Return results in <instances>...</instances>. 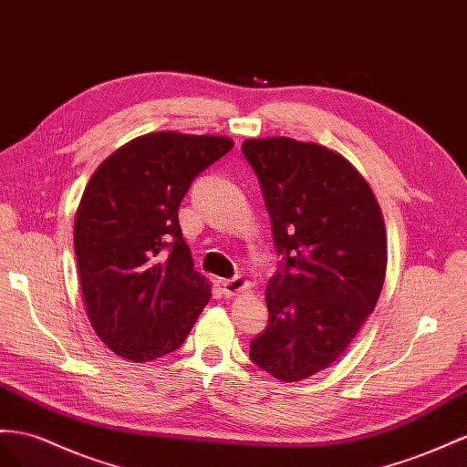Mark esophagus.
Returning a JSON list of instances; mask_svg holds the SVG:
<instances>
[{
  "instance_id": "1",
  "label": "esophagus",
  "mask_w": 467,
  "mask_h": 467,
  "mask_svg": "<svg viewBox=\"0 0 467 467\" xmlns=\"http://www.w3.org/2000/svg\"><path fill=\"white\" fill-rule=\"evenodd\" d=\"M244 290H248V282L243 280V278L223 280V294H224L226 297L236 296V294H241V292H244Z\"/></svg>"
}]
</instances>
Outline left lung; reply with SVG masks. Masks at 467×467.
Returning <instances> with one entry per match:
<instances>
[{"label": "left lung", "instance_id": "left-lung-1", "mask_svg": "<svg viewBox=\"0 0 467 467\" xmlns=\"http://www.w3.org/2000/svg\"><path fill=\"white\" fill-rule=\"evenodd\" d=\"M284 270L268 282V327L250 358L297 382L343 355L373 312L387 274V231L367 179L336 150L285 136L250 138Z\"/></svg>", "mask_w": 467, "mask_h": 467}]
</instances>
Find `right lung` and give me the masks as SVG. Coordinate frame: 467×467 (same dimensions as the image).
Masks as SVG:
<instances>
[{
	"mask_svg": "<svg viewBox=\"0 0 467 467\" xmlns=\"http://www.w3.org/2000/svg\"><path fill=\"white\" fill-rule=\"evenodd\" d=\"M226 136L165 130L124 143L92 173L75 217L82 300L106 348L146 363L182 348L211 300L177 211L191 182L229 153Z\"/></svg>",
	"mask_w": 467,
	"mask_h": 467,
	"instance_id": "1",
	"label": "right lung"
}]
</instances>
